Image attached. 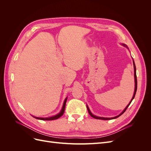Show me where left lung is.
I'll use <instances>...</instances> for the list:
<instances>
[{"label":"left lung","mask_w":151,"mask_h":151,"mask_svg":"<svg viewBox=\"0 0 151 151\" xmlns=\"http://www.w3.org/2000/svg\"><path fill=\"white\" fill-rule=\"evenodd\" d=\"M123 46H124V47H126L127 48H129L127 47V45H125V44H124V43H122V44ZM133 64H134V79H135V89H134V95H133V97H132V99L130 100V103H129V104L127 105V106L125 107V108L123 109V110L122 111V112L120 113V114H119V115H117V116H115V117H112V118H104V117H101V116H96V115H94L93 114L91 113V111H90V109H89V107H88V105H86V106H87V108H88V112H89V115L92 116L93 118H96V119H99V120H112V119H115V118H118V117H119L120 115H122V114L124 113L125 111H126V109H127V108L129 107V106L130 105V104L131 103V102L132 101V100L134 99V97H135V93H136V91H137V76H136V67H135V62H134V59H133Z\"/></svg>","instance_id":"left-lung-1"}]
</instances>
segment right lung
Listing matches in <instances>:
<instances>
[{
  "label": "right lung",
  "mask_w": 151,
  "mask_h": 151,
  "mask_svg": "<svg viewBox=\"0 0 151 151\" xmlns=\"http://www.w3.org/2000/svg\"><path fill=\"white\" fill-rule=\"evenodd\" d=\"M67 99V97L64 100V102H63V106H62V108L61 109V111H60V113H58V114H57L56 115H54L53 116H50V117H47V118H40V117H36V116H33L34 118H36V119L42 120H53L58 119V118H59L60 116H62L63 115V113H64V111H65V104H66Z\"/></svg>",
  "instance_id": "add662e5"
}]
</instances>
